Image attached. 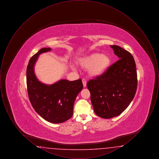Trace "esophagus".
<instances>
[{"instance_id": "1", "label": "esophagus", "mask_w": 159, "mask_h": 159, "mask_svg": "<svg viewBox=\"0 0 159 159\" xmlns=\"http://www.w3.org/2000/svg\"><path fill=\"white\" fill-rule=\"evenodd\" d=\"M82 83H83V87L86 88V81L84 79H82Z\"/></svg>"}]
</instances>
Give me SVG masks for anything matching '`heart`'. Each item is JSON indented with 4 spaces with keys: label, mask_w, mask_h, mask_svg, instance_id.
<instances>
[{
    "label": "heart",
    "mask_w": 159,
    "mask_h": 159,
    "mask_svg": "<svg viewBox=\"0 0 159 159\" xmlns=\"http://www.w3.org/2000/svg\"><path fill=\"white\" fill-rule=\"evenodd\" d=\"M77 64L83 69H87L88 74L92 77H98L105 74L111 64V58L106 54L92 53L77 60ZM72 68L75 67L72 66Z\"/></svg>",
    "instance_id": "1"
}]
</instances>
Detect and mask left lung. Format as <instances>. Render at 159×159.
Wrapping results in <instances>:
<instances>
[{
	"instance_id": "8db88e82",
	"label": "left lung",
	"mask_w": 159,
	"mask_h": 159,
	"mask_svg": "<svg viewBox=\"0 0 159 159\" xmlns=\"http://www.w3.org/2000/svg\"><path fill=\"white\" fill-rule=\"evenodd\" d=\"M110 47L119 60L102 76L87 83L93 110L104 119H111L123 113L134 98L137 88L136 64L133 56L119 46Z\"/></svg>"
}]
</instances>
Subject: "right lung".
<instances>
[{
	"instance_id": "right-lung-1",
	"label": "right lung",
	"mask_w": 159,
	"mask_h": 159,
	"mask_svg": "<svg viewBox=\"0 0 159 159\" xmlns=\"http://www.w3.org/2000/svg\"><path fill=\"white\" fill-rule=\"evenodd\" d=\"M51 50V48H43L31 58L27 68V91L38 114L50 123H61L72 117L75 99L83 86L80 79L74 81L61 79L52 84L39 80L34 72L36 62L40 54Z\"/></svg>"
}]
</instances>
